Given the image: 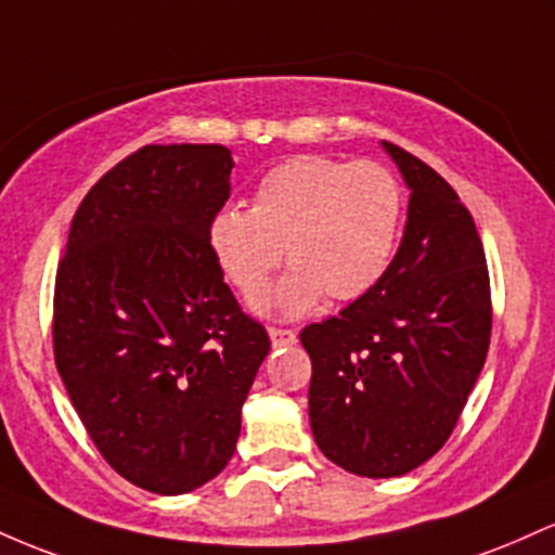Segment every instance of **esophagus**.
Segmentation results:
<instances>
[{"label":"esophagus","instance_id":"obj_1","mask_svg":"<svg viewBox=\"0 0 555 555\" xmlns=\"http://www.w3.org/2000/svg\"><path fill=\"white\" fill-rule=\"evenodd\" d=\"M270 340H272V346H294L298 338H296V333H294V330L270 327Z\"/></svg>","mask_w":555,"mask_h":555}]
</instances>
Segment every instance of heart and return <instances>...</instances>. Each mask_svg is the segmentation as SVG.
I'll return each mask as SVG.
<instances>
[{"mask_svg":"<svg viewBox=\"0 0 555 555\" xmlns=\"http://www.w3.org/2000/svg\"><path fill=\"white\" fill-rule=\"evenodd\" d=\"M403 215V189L379 162L322 154L283 159L257 180L251 207H222L207 222L215 264L254 301L285 257L294 267L264 301L280 314L364 296L388 270Z\"/></svg>","mask_w":555,"mask_h":555,"instance_id":"b5f03b06","label":"heart"}]
</instances>
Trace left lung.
Wrapping results in <instances>:
<instances>
[{
  "label": "left lung",
  "mask_w": 555,
  "mask_h": 555,
  "mask_svg": "<svg viewBox=\"0 0 555 555\" xmlns=\"http://www.w3.org/2000/svg\"><path fill=\"white\" fill-rule=\"evenodd\" d=\"M383 146L412 189L401 246L364 296L301 330L311 433L330 462L359 477H401L443 448L493 327L469 209L433 167Z\"/></svg>",
  "instance_id": "1"
}]
</instances>
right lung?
Returning <instances> with one entry per match:
<instances>
[{
    "label": "right lung",
    "mask_w": 555,
    "mask_h": 555,
    "mask_svg": "<svg viewBox=\"0 0 555 555\" xmlns=\"http://www.w3.org/2000/svg\"><path fill=\"white\" fill-rule=\"evenodd\" d=\"M230 170L220 143L139 149L80 202L57 267L54 364L104 462L149 493L225 469L270 351L207 246Z\"/></svg>",
    "instance_id": "obj_1"
}]
</instances>
